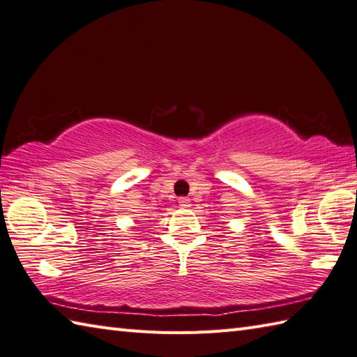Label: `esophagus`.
<instances>
[{"mask_svg":"<svg viewBox=\"0 0 357 357\" xmlns=\"http://www.w3.org/2000/svg\"><path fill=\"white\" fill-rule=\"evenodd\" d=\"M178 205H180L181 208H189V206H191V200L186 199V197H181V199L178 200Z\"/></svg>","mask_w":357,"mask_h":357,"instance_id":"34e87169","label":"esophagus"}]
</instances>
